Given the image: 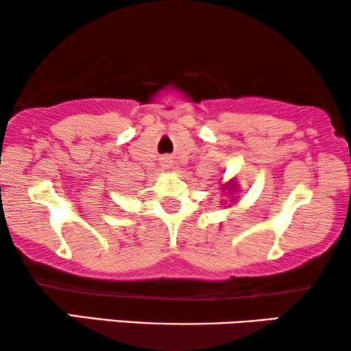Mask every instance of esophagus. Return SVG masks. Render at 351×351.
I'll return each instance as SVG.
<instances>
[{"instance_id": "obj_1", "label": "esophagus", "mask_w": 351, "mask_h": 351, "mask_svg": "<svg viewBox=\"0 0 351 351\" xmlns=\"http://www.w3.org/2000/svg\"><path fill=\"white\" fill-rule=\"evenodd\" d=\"M171 162H172V161L169 160V158H165V160L161 161V165L165 166V167H167V169H169V167H171Z\"/></svg>"}]
</instances>
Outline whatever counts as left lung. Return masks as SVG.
Segmentation results:
<instances>
[{
  "mask_svg": "<svg viewBox=\"0 0 351 351\" xmlns=\"http://www.w3.org/2000/svg\"><path fill=\"white\" fill-rule=\"evenodd\" d=\"M232 186H237V185H234V184H233V185H228V186H227V189L230 190V189H232Z\"/></svg>",
  "mask_w": 351,
  "mask_h": 351,
  "instance_id": "1",
  "label": "left lung"
}]
</instances>
